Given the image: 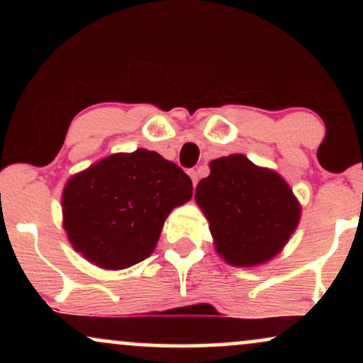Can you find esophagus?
<instances>
[{
	"instance_id": "1",
	"label": "esophagus",
	"mask_w": 363,
	"mask_h": 363,
	"mask_svg": "<svg viewBox=\"0 0 363 363\" xmlns=\"http://www.w3.org/2000/svg\"><path fill=\"white\" fill-rule=\"evenodd\" d=\"M187 174H189V177H191V181H193V186H196V184H198V177H199V174H198V170H189V172H187Z\"/></svg>"
}]
</instances>
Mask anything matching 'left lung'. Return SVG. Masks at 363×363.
Returning a JSON list of instances; mask_svg holds the SVG:
<instances>
[{
    "mask_svg": "<svg viewBox=\"0 0 363 363\" xmlns=\"http://www.w3.org/2000/svg\"><path fill=\"white\" fill-rule=\"evenodd\" d=\"M213 244L225 262L251 268L280 254L301 222V203L289 182L242 153L210 162L196 186Z\"/></svg>",
    "mask_w": 363,
    "mask_h": 363,
    "instance_id": "obj_1",
    "label": "left lung"
}]
</instances>
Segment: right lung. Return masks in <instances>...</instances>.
<instances>
[{
    "mask_svg": "<svg viewBox=\"0 0 363 363\" xmlns=\"http://www.w3.org/2000/svg\"><path fill=\"white\" fill-rule=\"evenodd\" d=\"M191 196L189 176L157 152L112 153L68 179L62 227L86 261L118 272L155 251L165 218Z\"/></svg>",
    "mask_w": 363,
    "mask_h": 363,
    "instance_id": "add662e5",
    "label": "right lung"
}]
</instances>
